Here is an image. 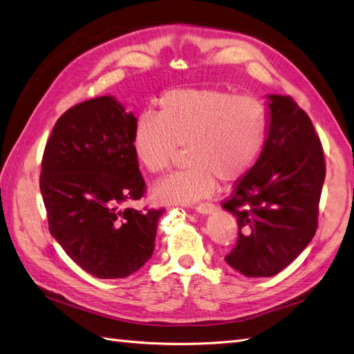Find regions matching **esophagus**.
<instances>
[{
    "mask_svg": "<svg viewBox=\"0 0 354 354\" xmlns=\"http://www.w3.org/2000/svg\"><path fill=\"white\" fill-rule=\"evenodd\" d=\"M195 210L201 214H209V213L216 210V205H214L213 203H201V204L195 205Z\"/></svg>",
    "mask_w": 354,
    "mask_h": 354,
    "instance_id": "34e87169",
    "label": "esophagus"
}]
</instances>
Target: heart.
<instances>
[{"mask_svg":"<svg viewBox=\"0 0 354 354\" xmlns=\"http://www.w3.org/2000/svg\"><path fill=\"white\" fill-rule=\"evenodd\" d=\"M269 132L264 103L218 87L167 91L156 114L138 117L132 145L140 165L151 176L167 172L178 147L187 168L153 187L159 203L191 204L212 195L216 178L234 183L252 169Z\"/></svg>","mask_w":354,"mask_h":354,"instance_id":"1","label":"heart"}]
</instances>
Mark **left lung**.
Instances as JSON below:
<instances>
[{
  "mask_svg": "<svg viewBox=\"0 0 354 354\" xmlns=\"http://www.w3.org/2000/svg\"><path fill=\"white\" fill-rule=\"evenodd\" d=\"M269 99L264 149L222 204L239 225L225 261L249 278L279 273L311 242L326 177L320 138L306 112L290 96Z\"/></svg>",
  "mask_w": 354,
  "mask_h": 354,
  "instance_id": "left-lung-1",
  "label": "left lung"
}]
</instances>
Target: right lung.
Segmentation results:
<instances>
[{
	"instance_id": "obj_1",
	"label": "right lung",
	"mask_w": 354,
	"mask_h": 354,
	"mask_svg": "<svg viewBox=\"0 0 354 354\" xmlns=\"http://www.w3.org/2000/svg\"><path fill=\"white\" fill-rule=\"evenodd\" d=\"M135 123L111 96L77 103L57 120L41 159L50 234L100 279L126 278L150 260L165 213L126 207L145 194L132 145Z\"/></svg>"
}]
</instances>
